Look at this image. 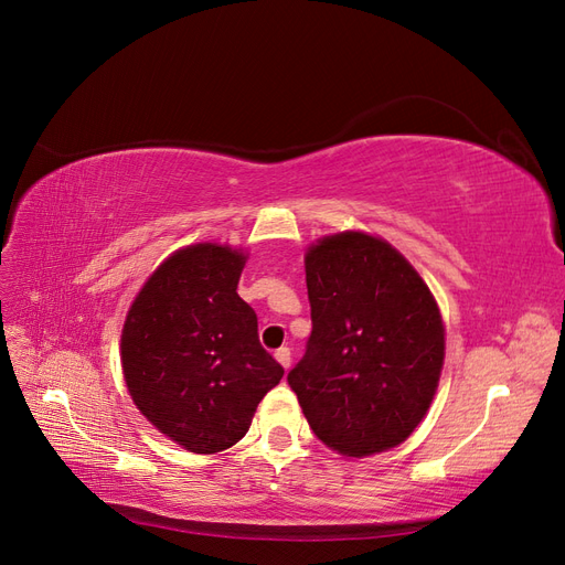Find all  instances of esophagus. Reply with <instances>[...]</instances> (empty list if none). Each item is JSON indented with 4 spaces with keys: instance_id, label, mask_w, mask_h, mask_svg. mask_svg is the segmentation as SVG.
I'll return each instance as SVG.
<instances>
[{
    "instance_id": "obj_1",
    "label": "esophagus",
    "mask_w": 565,
    "mask_h": 565,
    "mask_svg": "<svg viewBox=\"0 0 565 565\" xmlns=\"http://www.w3.org/2000/svg\"><path fill=\"white\" fill-rule=\"evenodd\" d=\"M276 361L287 370V367H289V363H292V353H289V349H287V347H282V349H278V351H276Z\"/></svg>"
}]
</instances>
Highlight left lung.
<instances>
[{"instance_id": "left-lung-1", "label": "left lung", "mask_w": 565, "mask_h": 565, "mask_svg": "<svg viewBox=\"0 0 565 565\" xmlns=\"http://www.w3.org/2000/svg\"><path fill=\"white\" fill-rule=\"evenodd\" d=\"M313 330L287 382L344 457L396 448L429 409L446 330L419 273L382 237L347 231L306 254Z\"/></svg>"}]
</instances>
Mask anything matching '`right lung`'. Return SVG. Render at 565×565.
Wrapping results in <instances>:
<instances>
[{
  "label": "right lung",
  "mask_w": 565,
  "mask_h": 565,
  "mask_svg": "<svg viewBox=\"0 0 565 565\" xmlns=\"http://www.w3.org/2000/svg\"><path fill=\"white\" fill-rule=\"evenodd\" d=\"M247 256L200 243L174 252L134 299L122 330L131 401L160 434L198 455L241 440L282 365L237 297Z\"/></svg>",
  "instance_id": "1"
}]
</instances>
